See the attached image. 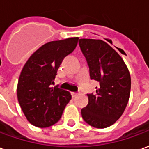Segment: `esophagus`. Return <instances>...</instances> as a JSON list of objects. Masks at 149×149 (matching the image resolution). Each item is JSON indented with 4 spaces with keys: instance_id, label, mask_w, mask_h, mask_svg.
<instances>
[{
    "instance_id": "1",
    "label": "esophagus",
    "mask_w": 149,
    "mask_h": 149,
    "mask_svg": "<svg viewBox=\"0 0 149 149\" xmlns=\"http://www.w3.org/2000/svg\"><path fill=\"white\" fill-rule=\"evenodd\" d=\"M77 95H78V93H76V92H71V96H72V97H75Z\"/></svg>"
}]
</instances>
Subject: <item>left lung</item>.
Returning <instances> with one entry per match:
<instances>
[{"label":"left lung","mask_w":149,"mask_h":149,"mask_svg":"<svg viewBox=\"0 0 149 149\" xmlns=\"http://www.w3.org/2000/svg\"><path fill=\"white\" fill-rule=\"evenodd\" d=\"M79 43L91 79L99 82L96 94H87L89 102L81 109L82 117L91 126L107 128L120 118L128 104L130 71L119 54L105 41L80 39Z\"/></svg>","instance_id":"obj_1"}]
</instances>
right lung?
<instances>
[{
	"label": "right lung",
	"instance_id": "1",
	"mask_svg": "<svg viewBox=\"0 0 149 149\" xmlns=\"http://www.w3.org/2000/svg\"><path fill=\"white\" fill-rule=\"evenodd\" d=\"M79 37L52 41L30 56L23 67L17 85V98L27 120L47 128L61 118L70 100V92L54 84L63 58L75 49Z\"/></svg>",
	"mask_w": 149,
	"mask_h": 149
}]
</instances>
